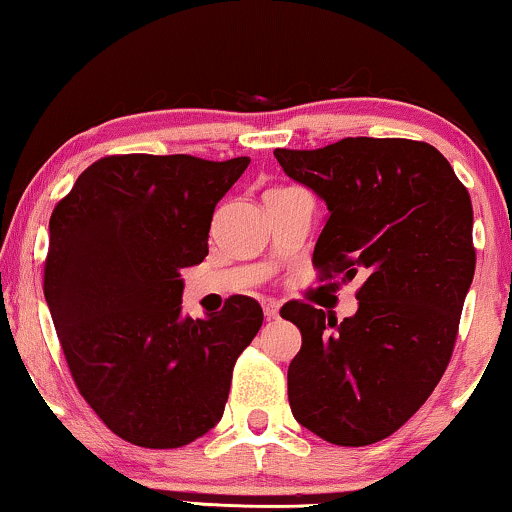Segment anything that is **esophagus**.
Listing matches in <instances>:
<instances>
[{
    "mask_svg": "<svg viewBox=\"0 0 512 512\" xmlns=\"http://www.w3.org/2000/svg\"><path fill=\"white\" fill-rule=\"evenodd\" d=\"M262 308H264V315L269 320H273V318H278V313H280V304L276 299H271V297H266V299H262Z\"/></svg>",
    "mask_w": 512,
    "mask_h": 512,
    "instance_id": "esophagus-1",
    "label": "esophagus"
}]
</instances>
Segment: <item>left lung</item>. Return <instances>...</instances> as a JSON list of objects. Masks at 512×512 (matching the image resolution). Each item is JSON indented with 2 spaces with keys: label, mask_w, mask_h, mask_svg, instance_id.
<instances>
[{
  "label": "left lung",
  "mask_w": 512,
  "mask_h": 512,
  "mask_svg": "<svg viewBox=\"0 0 512 512\" xmlns=\"http://www.w3.org/2000/svg\"><path fill=\"white\" fill-rule=\"evenodd\" d=\"M294 183L327 204L313 250L322 276L364 278L357 313L280 308L301 331L287 397L301 427L334 445H371L413 417L441 380L475 271L473 208L434 146L343 139L273 150Z\"/></svg>",
  "instance_id": "obj_1"
}]
</instances>
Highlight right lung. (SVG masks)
<instances>
[{"mask_svg":"<svg viewBox=\"0 0 512 512\" xmlns=\"http://www.w3.org/2000/svg\"><path fill=\"white\" fill-rule=\"evenodd\" d=\"M248 157L115 155L83 171L50 215L43 294L83 399L141 448H181L225 413L262 306L229 297L183 315L181 271L208 255L215 204Z\"/></svg>","mask_w":512,"mask_h":512,"instance_id":"right-lung-1","label":"right lung"}]
</instances>
